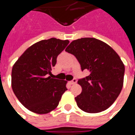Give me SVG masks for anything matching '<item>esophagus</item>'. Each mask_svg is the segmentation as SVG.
Returning <instances> with one entry per match:
<instances>
[{"label": "esophagus", "mask_w": 135, "mask_h": 135, "mask_svg": "<svg viewBox=\"0 0 135 135\" xmlns=\"http://www.w3.org/2000/svg\"><path fill=\"white\" fill-rule=\"evenodd\" d=\"M76 82H77V80H76V79H73V81H70V84L71 85L75 84H76Z\"/></svg>", "instance_id": "obj_1"}]
</instances>
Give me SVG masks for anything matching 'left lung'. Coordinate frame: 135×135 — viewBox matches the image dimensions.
Instances as JSON below:
<instances>
[{
    "label": "left lung",
    "mask_w": 135,
    "mask_h": 135,
    "mask_svg": "<svg viewBox=\"0 0 135 135\" xmlns=\"http://www.w3.org/2000/svg\"><path fill=\"white\" fill-rule=\"evenodd\" d=\"M65 51L73 54L81 70L90 74L78 81L81 93L75 97L79 108L96 113L108 109L114 103L124 84V65L115 50L94 38L73 41Z\"/></svg>",
    "instance_id": "1"
}]
</instances>
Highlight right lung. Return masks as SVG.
Listing matches in <instances>:
<instances>
[{
    "instance_id": "1",
    "label": "right lung",
    "mask_w": 135,
    "mask_h": 135,
    "mask_svg": "<svg viewBox=\"0 0 135 135\" xmlns=\"http://www.w3.org/2000/svg\"><path fill=\"white\" fill-rule=\"evenodd\" d=\"M69 42L55 38L40 41L27 48L14 64L11 87L27 110L46 114L58 106L67 90V81L48 75L51 74L57 56Z\"/></svg>"
}]
</instances>
